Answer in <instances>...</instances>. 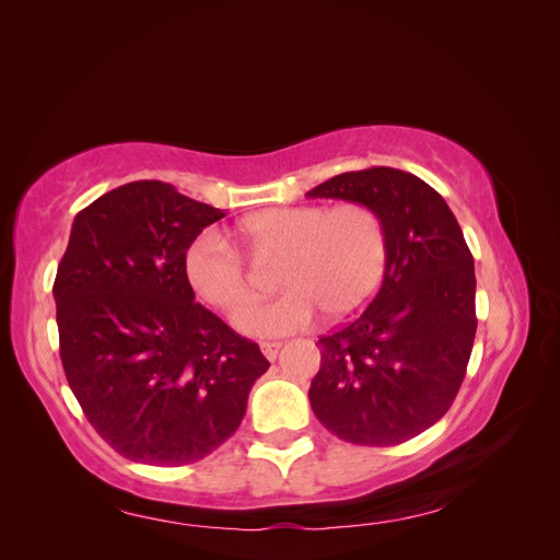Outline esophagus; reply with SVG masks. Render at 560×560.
<instances>
[{
    "mask_svg": "<svg viewBox=\"0 0 560 560\" xmlns=\"http://www.w3.org/2000/svg\"><path fill=\"white\" fill-rule=\"evenodd\" d=\"M280 348H282V343H280V341H264V343H261V352L266 354V358H268L270 362H273V360L278 358Z\"/></svg>",
    "mask_w": 560,
    "mask_h": 560,
    "instance_id": "1",
    "label": "esophagus"
}]
</instances>
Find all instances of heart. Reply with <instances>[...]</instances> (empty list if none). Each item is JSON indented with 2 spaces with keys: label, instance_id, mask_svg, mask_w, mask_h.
<instances>
[{
  "label": "heart",
  "instance_id": "heart-1",
  "mask_svg": "<svg viewBox=\"0 0 560 560\" xmlns=\"http://www.w3.org/2000/svg\"><path fill=\"white\" fill-rule=\"evenodd\" d=\"M238 231L261 247L284 252L278 282L287 290L235 313V327L252 336H280L308 327L317 311L346 317L376 294L387 264L381 214L360 200L327 206H280L241 219ZM194 292L233 311L252 296L243 254L224 233L202 231L184 254Z\"/></svg>",
  "mask_w": 560,
  "mask_h": 560
}]
</instances>
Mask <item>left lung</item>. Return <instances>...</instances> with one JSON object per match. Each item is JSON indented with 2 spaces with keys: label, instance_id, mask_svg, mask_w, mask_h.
<instances>
[{
  "label": "left lung",
  "instance_id": "1",
  "mask_svg": "<svg viewBox=\"0 0 560 560\" xmlns=\"http://www.w3.org/2000/svg\"><path fill=\"white\" fill-rule=\"evenodd\" d=\"M308 198L366 202L387 235L378 294L317 341L313 413L343 442L404 444L444 418L467 371L477 278L463 229L430 184L385 165L336 175Z\"/></svg>",
  "mask_w": 560,
  "mask_h": 560
}]
</instances>
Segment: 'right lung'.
Returning <instances> with one entry per match:
<instances>
[{"instance_id":"add662e5","label":"right lung","mask_w":560,"mask_h":560,"mask_svg":"<svg viewBox=\"0 0 560 560\" xmlns=\"http://www.w3.org/2000/svg\"><path fill=\"white\" fill-rule=\"evenodd\" d=\"M222 217L156 179L74 217L54 282L60 360L95 432L132 463L202 460L238 430L270 366L186 278V249Z\"/></svg>"}]
</instances>
